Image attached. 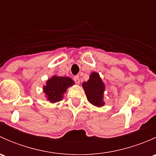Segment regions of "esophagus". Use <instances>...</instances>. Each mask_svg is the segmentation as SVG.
Masks as SVG:
<instances>
[{
	"label": "esophagus",
	"instance_id": "obj_1",
	"mask_svg": "<svg viewBox=\"0 0 156 156\" xmlns=\"http://www.w3.org/2000/svg\"><path fill=\"white\" fill-rule=\"evenodd\" d=\"M73 79H74V81H75L76 84H79V83H80V78H79V77H78V76H75V77H74Z\"/></svg>",
	"mask_w": 156,
	"mask_h": 156
}]
</instances>
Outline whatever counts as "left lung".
Masks as SVG:
<instances>
[{
    "mask_svg": "<svg viewBox=\"0 0 156 156\" xmlns=\"http://www.w3.org/2000/svg\"><path fill=\"white\" fill-rule=\"evenodd\" d=\"M88 101L95 106H103L105 85L97 72H92L89 80L82 84Z\"/></svg>",
    "mask_w": 156,
    "mask_h": 156,
    "instance_id": "8db88e82",
    "label": "left lung"
}]
</instances>
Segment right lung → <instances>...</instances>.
<instances>
[{
  "instance_id": "obj_1",
  "label": "right lung",
  "mask_w": 156,
  "mask_h": 156,
  "mask_svg": "<svg viewBox=\"0 0 156 156\" xmlns=\"http://www.w3.org/2000/svg\"><path fill=\"white\" fill-rule=\"evenodd\" d=\"M74 84L73 80L69 77L53 76L44 86V93L50 103H56L63 98V94L67 88Z\"/></svg>"
}]
</instances>
